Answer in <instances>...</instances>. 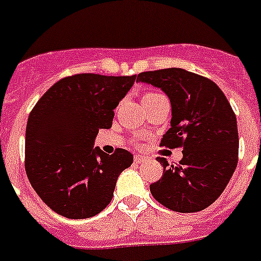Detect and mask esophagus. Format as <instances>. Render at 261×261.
<instances>
[{"label":"esophagus","instance_id":"esophagus-1","mask_svg":"<svg viewBox=\"0 0 261 261\" xmlns=\"http://www.w3.org/2000/svg\"><path fill=\"white\" fill-rule=\"evenodd\" d=\"M144 161H147V158L143 156V155H135V156H134V162H135V163H137V164L143 163Z\"/></svg>","mask_w":261,"mask_h":261}]
</instances>
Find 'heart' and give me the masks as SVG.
<instances>
[{"instance_id":"heart-1","label":"heart","mask_w":261,"mask_h":261,"mask_svg":"<svg viewBox=\"0 0 261 261\" xmlns=\"http://www.w3.org/2000/svg\"><path fill=\"white\" fill-rule=\"evenodd\" d=\"M156 94H159V93H155V91H148V93H146L143 95V99L144 98H148V97H154V95H156Z\"/></svg>"}]
</instances>
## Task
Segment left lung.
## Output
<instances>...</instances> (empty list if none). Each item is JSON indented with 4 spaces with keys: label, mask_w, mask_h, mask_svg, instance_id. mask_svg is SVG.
I'll return each instance as SVG.
<instances>
[{
    "label": "left lung",
    "mask_w": 261,
    "mask_h": 261,
    "mask_svg": "<svg viewBox=\"0 0 261 261\" xmlns=\"http://www.w3.org/2000/svg\"><path fill=\"white\" fill-rule=\"evenodd\" d=\"M137 82L150 83L171 102V127L161 147L183 148V158L150 185L151 195L176 212H198L222 195L238 166L239 135L235 113L228 99L211 80L185 69L144 71Z\"/></svg>",
    "instance_id": "8db88e82"
}]
</instances>
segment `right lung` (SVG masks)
Instances as JSON below:
<instances>
[{"instance_id": "1", "label": "right lung", "mask_w": 261, "mask_h": 261, "mask_svg": "<svg viewBox=\"0 0 261 261\" xmlns=\"http://www.w3.org/2000/svg\"><path fill=\"white\" fill-rule=\"evenodd\" d=\"M137 75L83 73L62 78L30 111L25 137V170L38 196L69 219L95 216L109 205L119 174L133 155L94 148L100 128H110L114 109Z\"/></svg>"}]
</instances>
